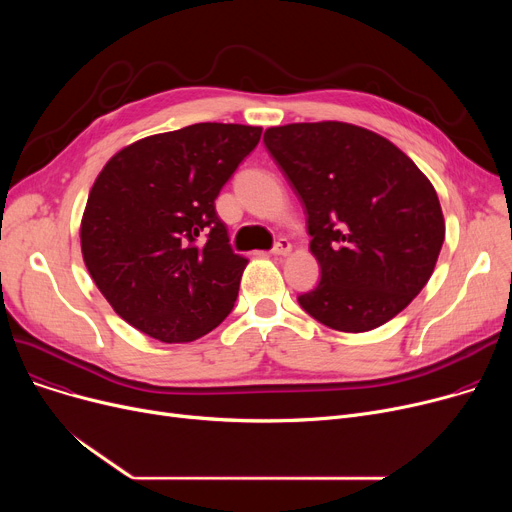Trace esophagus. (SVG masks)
<instances>
[{
	"mask_svg": "<svg viewBox=\"0 0 512 512\" xmlns=\"http://www.w3.org/2000/svg\"><path fill=\"white\" fill-rule=\"evenodd\" d=\"M288 253H290V242H288L286 238H278V242H276L274 249H272V255L284 257V255H288Z\"/></svg>",
	"mask_w": 512,
	"mask_h": 512,
	"instance_id": "34e87169",
	"label": "esophagus"
}]
</instances>
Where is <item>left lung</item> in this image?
Instances as JSON below:
<instances>
[{
    "label": "left lung",
    "mask_w": 512,
    "mask_h": 512,
    "mask_svg": "<svg viewBox=\"0 0 512 512\" xmlns=\"http://www.w3.org/2000/svg\"><path fill=\"white\" fill-rule=\"evenodd\" d=\"M263 143L301 199L321 278L299 305L338 332H369L432 276L444 215L423 172L388 139L344 122L267 128Z\"/></svg>",
    "instance_id": "left-lung-1"
}]
</instances>
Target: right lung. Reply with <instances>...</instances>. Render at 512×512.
Here are the masks:
<instances>
[{
  "instance_id": "right-lung-1",
  "label": "right lung",
  "mask_w": 512,
  "mask_h": 512,
  "mask_svg": "<svg viewBox=\"0 0 512 512\" xmlns=\"http://www.w3.org/2000/svg\"><path fill=\"white\" fill-rule=\"evenodd\" d=\"M259 126L203 122L124 147L97 176L80 224L85 265L114 311L176 344L218 328L247 259L215 199L259 143Z\"/></svg>"
}]
</instances>
